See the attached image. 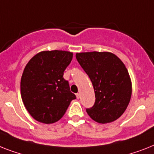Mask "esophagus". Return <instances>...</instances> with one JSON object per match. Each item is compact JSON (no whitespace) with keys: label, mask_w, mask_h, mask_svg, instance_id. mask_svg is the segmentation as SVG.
<instances>
[{"label":"esophagus","mask_w":154,"mask_h":154,"mask_svg":"<svg viewBox=\"0 0 154 154\" xmlns=\"http://www.w3.org/2000/svg\"><path fill=\"white\" fill-rule=\"evenodd\" d=\"M76 97H77V99H79L80 97V94H79V93H77V94H76Z\"/></svg>","instance_id":"obj_1"}]
</instances>
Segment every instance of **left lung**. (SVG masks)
<instances>
[{"label": "left lung", "mask_w": 154, "mask_h": 154, "mask_svg": "<svg viewBox=\"0 0 154 154\" xmlns=\"http://www.w3.org/2000/svg\"><path fill=\"white\" fill-rule=\"evenodd\" d=\"M76 59L91 79L95 103L86 112L93 120L108 124L120 117L130 102L132 85L121 60L109 52L76 53Z\"/></svg>", "instance_id": "left-lung-1"}]
</instances>
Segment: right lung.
<instances>
[{"label": "right lung", "instance_id": "obj_1", "mask_svg": "<svg viewBox=\"0 0 154 154\" xmlns=\"http://www.w3.org/2000/svg\"><path fill=\"white\" fill-rule=\"evenodd\" d=\"M72 57L68 51H42L26 63L20 82L21 97L37 121L46 124L58 121L76 98L63 77Z\"/></svg>", "mask_w": 154, "mask_h": 154}]
</instances>
